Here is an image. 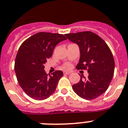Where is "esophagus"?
<instances>
[{
    "mask_svg": "<svg viewBox=\"0 0 128 128\" xmlns=\"http://www.w3.org/2000/svg\"><path fill=\"white\" fill-rule=\"evenodd\" d=\"M64 74H69L70 73V71H64Z\"/></svg>",
    "mask_w": 128,
    "mask_h": 128,
    "instance_id": "34e87169",
    "label": "esophagus"
}]
</instances>
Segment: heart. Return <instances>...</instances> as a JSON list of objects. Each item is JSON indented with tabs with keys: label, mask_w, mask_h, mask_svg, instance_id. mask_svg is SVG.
<instances>
[{
	"label": "heart",
	"mask_w": 128,
	"mask_h": 128,
	"mask_svg": "<svg viewBox=\"0 0 128 128\" xmlns=\"http://www.w3.org/2000/svg\"><path fill=\"white\" fill-rule=\"evenodd\" d=\"M70 67V64H65L64 65V68H69Z\"/></svg>",
	"instance_id": "1"
}]
</instances>
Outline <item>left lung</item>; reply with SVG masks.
I'll return each instance as SVG.
<instances>
[{
    "mask_svg": "<svg viewBox=\"0 0 128 128\" xmlns=\"http://www.w3.org/2000/svg\"><path fill=\"white\" fill-rule=\"evenodd\" d=\"M66 38L79 47L80 56L78 69L88 68L87 78L83 76L72 85L74 92L84 100H92L106 92L114 71V60L110 50L100 36L91 32L66 34Z\"/></svg>",
    "mask_w": 128,
    "mask_h": 128,
    "instance_id": "8db88e82",
    "label": "left lung"
}]
</instances>
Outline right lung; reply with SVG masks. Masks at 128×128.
<instances>
[{
	"instance_id": "1",
	"label": "right lung",
	"mask_w": 128,
	"mask_h": 128,
	"mask_svg": "<svg viewBox=\"0 0 128 128\" xmlns=\"http://www.w3.org/2000/svg\"><path fill=\"white\" fill-rule=\"evenodd\" d=\"M66 39L63 34L40 32L31 36L20 47L15 61V72L20 86L30 98L46 100L55 92L63 72L46 74L44 64L52 57L57 44Z\"/></svg>"
}]
</instances>
